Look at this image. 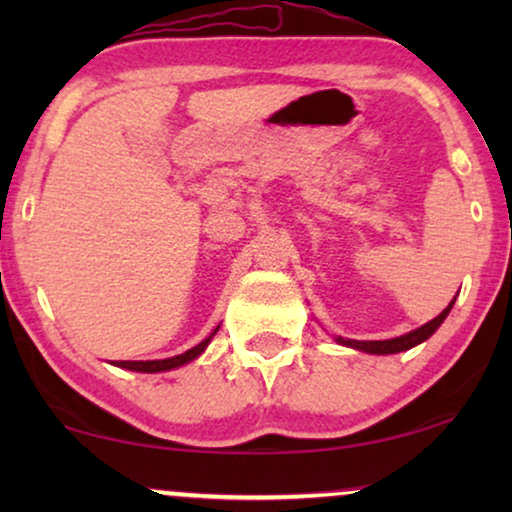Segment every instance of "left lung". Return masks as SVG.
<instances>
[{
	"label": "left lung",
	"instance_id": "1",
	"mask_svg": "<svg viewBox=\"0 0 512 512\" xmlns=\"http://www.w3.org/2000/svg\"><path fill=\"white\" fill-rule=\"evenodd\" d=\"M454 300H457V296L452 298V303L445 307L443 312L438 314L436 319L426 321L424 326L415 328V331L405 333V335H398V338H391V340H349V338H335V342L342 347H352L356 349V352H366V354H398V352H405V349H412L417 347L419 342L429 340L433 333L438 331L440 324L447 319V314H450Z\"/></svg>",
	"mask_w": 512,
	"mask_h": 512
}]
</instances>
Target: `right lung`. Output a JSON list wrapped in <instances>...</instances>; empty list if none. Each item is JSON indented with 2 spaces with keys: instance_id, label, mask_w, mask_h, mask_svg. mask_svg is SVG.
Returning a JSON list of instances; mask_svg holds the SVG:
<instances>
[{
  "instance_id": "obj_1",
  "label": "right lung",
  "mask_w": 512,
  "mask_h": 512,
  "mask_svg": "<svg viewBox=\"0 0 512 512\" xmlns=\"http://www.w3.org/2000/svg\"><path fill=\"white\" fill-rule=\"evenodd\" d=\"M216 331H219V326H216L214 333L209 335V338L202 340L200 345H195L193 349H188V352H184V354L172 356V359H158V361H116V366H118V368H125V370H135V373H165V370L181 368V366H186V363L195 361L202 352H205L207 345H209V342H212V338L216 335Z\"/></svg>"
}]
</instances>
